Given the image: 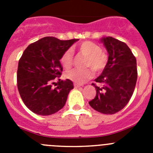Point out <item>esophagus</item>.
<instances>
[{"label":"esophagus","instance_id":"esophagus-1","mask_svg":"<svg viewBox=\"0 0 153 153\" xmlns=\"http://www.w3.org/2000/svg\"><path fill=\"white\" fill-rule=\"evenodd\" d=\"M74 87H75V88H79V86H81L80 85L78 84V83H74Z\"/></svg>","mask_w":153,"mask_h":153}]
</instances>
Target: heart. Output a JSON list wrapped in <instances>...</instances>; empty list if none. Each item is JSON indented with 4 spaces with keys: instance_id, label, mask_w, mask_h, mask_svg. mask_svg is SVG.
<instances>
[{
    "instance_id": "obj_1",
    "label": "heart",
    "mask_w": 153,
    "mask_h": 153,
    "mask_svg": "<svg viewBox=\"0 0 153 153\" xmlns=\"http://www.w3.org/2000/svg\"><path fill=\"white\" fill-rule=\"evenodd\" d=\"M77 51L79 54L86 56L83 62L84 67H90L96 72H100L106 67L108 60L107 55L98 44L92 41H84L78 46ZM73 60L74 53L70 49L65 51L60 57V63L67 69L72 66ZM90 68L72 69L66 72L65 76L74 83L80 84L92 77L93 71Z\"/></svg>"
}]
</instances>
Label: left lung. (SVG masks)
<instances>
[{"label":"left lung","instance_id":"left-lung-1","mask_svg":"<svg viewBox=\"0 0 153 153\" xmlns=\"http://www.w3.org/2000/svg\"><path fill=\"white\" fill-rule=\"evenodd\" d=\"M109 53L108 62L95 79L97 94L89 102L93 109L103 114H114L123 109L134 92L137 80L136 59L129 47L112 36L101 39Z\"/></svg>","mask_w":153,"mask_h":153}]
</instances>
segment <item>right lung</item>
I'll use <instances>...</instances> for the list:
<instances>
[{
  "instance_id": "add662e5",
  "label": "right lung",
  "mask_w": 153,
  "mask_h": 153,
  "mask_svg": "<svg viewBox=\"0 0 153 153\" xmlns=\"http://www.w3.org/2000/svg\"><path fill=\"white\" fill-rule=\"evenodd\" d=\"M77 40L46 36L30 44L24 51L18 63L17 88L24 103L33 113L48 116L64 106L74 84L68 79H60L63 71L60 60ZM55 78L58 86L53 88Z\"/></svg>"
}]
</instances>
